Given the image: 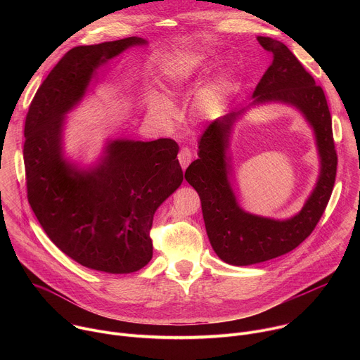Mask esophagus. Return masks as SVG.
<instances>
[{
  "label": "esophagus",
  "mask_w": 360,
  "mask_h": 360,
  "mask_svg": "<svg viewBox=\"0 0 360 360\" xmlns=\"http://www.w3.org/2000/svg\"><path fill=\"white\" fill-rule=\"evenodd\" d=\"M178 160H179V164L182 167V169L185 171L186 167L192 161V152H191V149L189 148H181V150L178 153Z\"/></svg>",
  "instance_id": "34e87169"
}]
</instances>
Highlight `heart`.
Here are the masks:
<instances>
[{"label":"heart","mask_w":360,"mask_h":360,"mask_svg":"<svg viewBox=\"0 0 360 360\" xmlns=\"http://www.w3.org/2000/svg\"><path fill=\"white\" fill-rule=\"evenodd\" d=\"M211 65V58L207 54H178L167 57L161 64V71L171 91L181 89L196 74ZM232 92L231 78L226 74H219L212 81L200 86L192 98V110L198 118L211 120L224 112ZM149 112L161 121H169L175 115L174 102L155 89L146 95Z\"/></svg>","instance_id":"heart-1"}]
</instances>
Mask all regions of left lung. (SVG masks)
<instances>
[{
  "label": "left lung",
  "instance_id": "obj_1",
  "mask_svg": "<svg viewBox=\"0 0 360 360\" xmlns=\"http://www.w3.org/2000/svg\"><path fill=\"white\" fill-rule=\"evenodd\" d=\"M258 42L272 53V64L256 85L250 105L217 118L199 139L198 160L185 171V179L198 192L205 228L219 258L233 266L261 264L299 246L312 233L332 195L338 157L332 118L323 89L315 85L290 49L271 37ZM282 103L295 108L314 131L320 157V175L302 210L286 220L245 212L230 184L227 152L236 122L253 106Z\"/></svg>",
  "mask_w": 360,
  "mask_h": 360
}]
</instances>
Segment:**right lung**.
<instances>
[{
	"label": "right lung",
	"instance_id": "add662e5",
	"mask_svg": "<svg viewBox=\"0 0 360 360\" xmlns=\"http://www.w3.org/2000/svg\"><path fill=\"white\" fill-rule=\"evenodd\" d=\"M128 37L75 46L38 88L24 128V164L31 208L42 229L79 265L131 274L152 258L149 229L162 202L182 184L175 141L108 139L89 165L64 150L67 114L98 82V71L131 46Z\"/></svg>",
	"mask_w": 360,
	"mask_h": 360
}]
</instances>
